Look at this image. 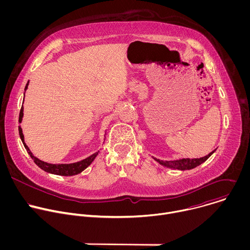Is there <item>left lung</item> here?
Returning <instances> with one entry per match:
<instances>
[{"mask_svg":"<svg viewBox=\"0 0 250 250\" xmlns=\"http://www.w3.org/2000/svg\"><path fill=\"white\" fill-rule=\"evenodd\" d=\"M217 149L212 150L210 153H208V155L201 157V158H179V159H174V160H160L157 159L155 157L152 156V158L157 161L160 165L173 169V170H181V171H185V170H190L193 169L199 165H201L202 163H204L213 152H215Z\"/></svg>","mask_w":250,"mask_h":250,"instance_id":"obj_1","label":"left lung"}]
</instances>
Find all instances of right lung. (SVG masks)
Segmentation results:
<instances>
[{
    "mask_svg": "<svg viewBox=\"0 0 250 250\" xmlns=\"http://www.w3.org/2000/svg\"><path fill=\"white\" fill-rule=\"evenodd\" d=\"M28 83H29V81L26 83L24 91H26ZM23 100H24V93H23ZM22 118H23V106L21 105V112H20V118H19V123L20 124L21 123ZM19 132H20V136H21V139L22 141V145H23L24 148L26 149L27 153L29 154L31 159L34 161V163L37 164L41 169L44 170L45 172L50 173V174H54V175H60V176H73V175H77V174L83 172L89 165H91V163L95 160V158L97 157V155L100 152V151H97L94 154L90 155L89 157H87V158H85V159H83L81 161L74 162V163H61V164L47 163V162H44V161L39 159L38 157H35L32 154L30 149L28 148V146L25 145L24 136H23L22 129H21V125L19 126ZM104 137H105V133H104Z\"/></svg>",
    "mask_w": 250,
    "mask_h": 250,
    "instance_id": "add662e5",
    "label": "right lung"
}]
</instances>
